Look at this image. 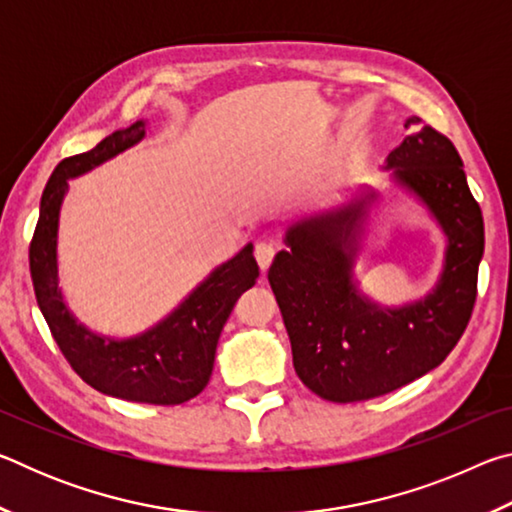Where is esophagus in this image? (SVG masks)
<instances>
[{"instance_id": "esophagus-1", "label": "esophagus", "mask_w": 512, "mask_h": 512, "mask_svg": "<svg viewBox=\"0 0 512 512\" xmlns=\"http://www.w3.org/2000/svg\"><path fill=\"white\" fill-rule=\"evenodd\" d=\"M273 257H275L273 244H266V241H259V244L255 246V259H257V264H259V268H262V271H266V268L271 266Z\"/></svg>"}]
</instances>
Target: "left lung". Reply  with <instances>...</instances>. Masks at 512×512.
I'll list each match as a JSON object with an SVG mask.
<instances>
[{"label": "left lung", "mask_w": 512, "mask_h": 512, "mask_svg": "<svg viewBox=\"0 0 512 512\" xmlns=\"http://www.w3.org/2000/svg\"><path fill=\"white\" fill-rule=\"evenodd\" d=\"M404 128L411 135L388 153L386 169L445 230V271L436 289L411 305L388 309L354 287L352 257L366 198L293 225L289 250H280L268 268L293 368L311 393L329 402L370 400L427 375L454 350L476 302L483 216L467 187L461 155L420 117L406 119Z\"/></svg>", "instance_id": "8db88e82"}]
</instances>
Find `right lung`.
Instances as JSON below:
<instances>
[{
    "label": "right lung",
    "mask_w": 512,
    "mask_h": 512,
    "mask_svg": "<svg viewBox=\"0 0 512 512\" xmlns=\"http://www.w3.org/2000/svg\"><path fill=\"white\" fill-rule=\"evenodd\" d=\"M146 133L144 121L115 131L92 151L58 162L40 201V216L29 246V268L38 307L67 359L85 384L128 402L183 404L203 391L214 368L221 329L241 293L259 277L253 244L214 268L207 280L189 293L183 305L135 339H103L69 314L58 289V216L67 194V180L99 167Z\"/></svg>",
    "instance_id": "add662e5"
}]
</instances>
